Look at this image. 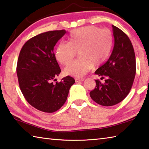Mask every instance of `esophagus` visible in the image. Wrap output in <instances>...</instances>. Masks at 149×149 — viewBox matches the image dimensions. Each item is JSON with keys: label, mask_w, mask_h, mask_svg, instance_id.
<instances>
[{"label": "esophagus", "mask_w": 149, "mask_h": 149, "mask_svg": "<svg viewBox=\"0 0 149 149\" xmlns=\"http://www.w3.org/2000/svg\"><path fill=\"white\" fill-rule=\"evenodd\" d=\"M84 80V79H79V78H76V79H75V82H80L83 81Z\"/></svg>", "instance_id": "obj_1"}]
</instances>
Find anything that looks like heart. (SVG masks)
<instances>
[{
  "mask_svg": "<svg viewBox=\"0 0 149 149\" xmlns=\"http://www.w3.org/2000/svg\"><path fill=\"white\" fill-rule=\"evenodd\" d=\"M113 42V33L109 29L86 26L72 31L69 36V42H60L55 56L59 63L67 66L78 51L79 58L65 68V73L82 77L92 69L93 65L99 66L105 61Z\"/></svg>",
  "mask_w": 149,
  "mask_h": 149,
  "instance_id": "1",
  "label": "heart"
}]
</instances>
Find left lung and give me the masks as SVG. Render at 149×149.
<instances>
[{
    "instance_id": "obj_1",
    "label": "left lung",
    "mask_w": 149,
    "mask_h": 149,
    "mask_svg": "<svg viewBox=\"0 0 149 149\" xmlns=\"http://www.w3.org/2000/svg\"><path fill=\"white\" fill-rule=\"evenodd\" d=\"M114 45L109 59L95 73L106 78L105 82L95 80L91 98L97 104L109 107L121 102L132 89L136 72V61L132 44L121 29L113 25Z\"/></svg>"
}]
</instances>
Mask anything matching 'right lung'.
Returning a JSON list of instances; mask_svg holds the SVG:
<instances>
[{
  "mask_svg": "<svg viewBox=\"0 0 149 149\" xmlns=\"http://www.w3.org/2000/svg\"><path fill=\"white\" fill-rule=\"evenodd\" d=\"M65 30L51 31L30 38L23 46L17 63L20 90L27 102L44 113H54L64 105L74 79L67 76L53 81L61 72L54 48Z\"/></svg>",
  "mask_w": 149,
  "mask_h": 149,
  "instance_id": "obj_1",
  "label": "right lung"
}]
</instances>
